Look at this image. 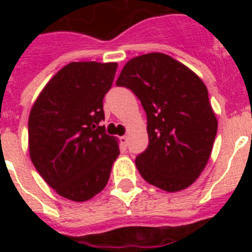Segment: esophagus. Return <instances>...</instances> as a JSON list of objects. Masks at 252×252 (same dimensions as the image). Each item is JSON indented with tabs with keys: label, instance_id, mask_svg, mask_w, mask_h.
I'll return each instance as SVG.
<instances>
[{
	"label": "esophagus",
	"instance_id": "34e87169",
	"mask_svg": "<svg viewBox=\"0 0 252 252\" xmlns=\"http://www.w3.org/2000/svg\"><path fill=\"white\" fill-rule=\"evenodd\" d=\"M120 142H122V145L126 146V144H128V137H126V136H123V137H120Z\"/></svg>",
	"mask_w": 252,
	"mask_h": 252
}]
</instances>
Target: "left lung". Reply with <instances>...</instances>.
<instances>
[{
	"instance_id": "left-lung-1",
	"label": "left lung",
	"mask_w": 252,
	"mask_h": 252,
	"mask_svg": "<svg viewBox=\"0 0 252 252\" xmlns=\"http://www.w3.org/2000/svg\"><path fill=\"white\" fill-rule=\"evenodd\" d=\"M116 85L133 91L146 112L149 145L136 158L142 178L167 192L189 187L207 166L217 133L207 86L157 52L128 61Z\"/></svg>"
}]
</instances>
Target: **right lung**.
I'll use <instances>...</instances> for the list:
<instances>
[{"label": "right lung", "mask_w": 252, "mask_h": 252, "mask_svg": "<svg viewBox=\"0 0 252 252\" xmlns=\"http://www.w3.org/2000/svg\"><path fill=\"white\" fill-rule=\"evenodd\" d=\"M116 69V63H70L49 80L31 108L30 158L65 199L80 203L99 193L120 154L118 140L100 126L103 98Z\"/></svg>", "instance_id": "obj_1"}]
</instances>
